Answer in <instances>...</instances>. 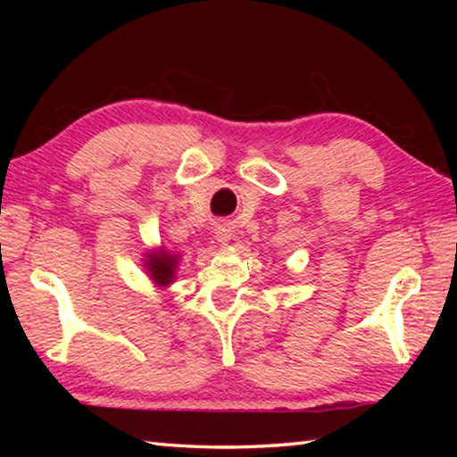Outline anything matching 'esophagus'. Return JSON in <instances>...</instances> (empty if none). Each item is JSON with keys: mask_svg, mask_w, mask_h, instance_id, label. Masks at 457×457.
Returning a JSON list of instances; mask_svg holds the SVG:
<instances>
[{"mask_svg": "<svg viewBox=\"0 0 457 457\" xmlns=\"http://www.w3.org/2000/svg\"><path fill=\"white\" fill-rule=\"evenodd\" d=\"M218 239H220V242H228L229 236L226 234V229H220V231H218Z\"/></svg>", "mask_w": 457, "mask_h": 457, "instance_id": "esophagus-1", "label": "esophagus"}]
</instances>
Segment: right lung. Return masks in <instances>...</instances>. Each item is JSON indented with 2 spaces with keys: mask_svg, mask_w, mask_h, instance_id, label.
<instances>
[{
  "mask_svg": "<svg viewBox=\"0 0 457 457\" xmlns=\"http://www.w3.org/2000/svg\"><path fill=\"white\" fill-rule=\"evenodd\" d=\"M175 266H177V258L169 256L167 252L151 253L149 260H146V268H149L153 280L159 282V284L173 282Z\"/></svg>",
  "mask_w": 457,
  "mask_h": 457,
  "instance_id": "right-lung-1",
  "label": "right lung"
}]
</instances>
